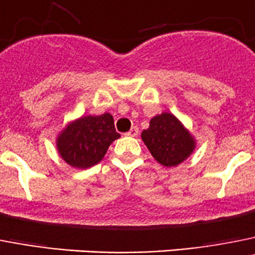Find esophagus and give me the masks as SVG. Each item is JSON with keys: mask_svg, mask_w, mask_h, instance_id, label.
Returning a JSON list of instances; mask_svg holds the SVG:
<instances>
[{"mask_svg": "<svg viewBox=\"0 0 255 255\" xmlns=\"http://www.w3.org/2000/svg\"><path fill=\"white\" fill-rule=\"evenodd\" d=\"M126 134H127V136H130V137H136L137 134H138V128H137L136 126H134V127L130 128V129L128 130V132Z\"/></svg>", "mask_w": 255, "mask_h": 255, "instance_id": "34e87169", "label": "esophagus"}]
</instances>
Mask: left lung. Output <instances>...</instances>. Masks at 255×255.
<instances>
[{"label": "left lung", "instance_id": "left-lung-1", "mask_svg": "<svg viewBox=\"0 0 255 255\" xmlns=\"http://www.w3.org/2000/svg\"><path fill=\"white\" fill-rule=\"evenodd\" d=\"M151 155L165 167H176L195 149V141L181 122L170 113L156 115L141 133Z\"/></svg>", "mask_w": 255, "mask_h": 255}]
</instances>
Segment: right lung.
Returning <instances> with one entry per match:
<instances>
[{"mask_svg": "<svg viewBox=\"0 0 255 255\" xmlns=\"http://www.w3.org/2000/svg\"><path fill=\"white\" fill-rule=\"evenodd\" d=\"M114 119L109 113L97 117H83L70 123L57 138V150L61 158L75 168H88L97 164L119 138Z\"/></svg>", "mask_w": 255, "mask_h": 255, "instance_id": "1", "label": "right lung"}]
</instances>
